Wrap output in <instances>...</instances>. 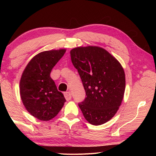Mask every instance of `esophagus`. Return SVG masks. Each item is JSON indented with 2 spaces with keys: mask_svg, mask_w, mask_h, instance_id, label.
<instances>
[{
  "mask_svg": "<svg viewBox=\"0 0 156 156\" xmlns=\"http://www.w3.org/2000/svg\"><path fill=\"white\" fill-rule=\"evenodd\" d=\"M65 99L67 100V101H69V100L72 99V94H71L69 91H67L66 92V93H65Z\"/></svg>",
  "mask_w": 156,
  "mask_h": 156,
  "instance_id": "esophagus-1",
  "label": "esophagus"
}]
</instances>
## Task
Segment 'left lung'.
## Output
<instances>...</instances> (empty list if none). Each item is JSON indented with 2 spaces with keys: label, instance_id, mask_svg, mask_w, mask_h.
Segmentation results:
<instances>
[{
  "label": "left lung",
  "instance_id": "8db88e82",
  "mask_svg": "<svg viewBox=\"0 0 156 156\" xmlns=\"http://www.w3.org/2000/svg\"><path fill=\"white\" fill-rule=\"evenodd\" d=\"M70 54L86 92L85 100L78 105L84 118L93 125L106 123L117 113L123 100V67L109 52L98 46L76 47Z\"/></svg>",
  "mask_w": 156,
  "mask_h": 156
}]
</instances>
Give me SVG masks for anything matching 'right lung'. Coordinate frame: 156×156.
Returning a JSON list of instances; mask_svg holds the SVG:
<instances>
[{"instance_id": "obj_1", "label": "right lung", "mask_w": 156, "mask_h": 156, "mask_svg": "<svg viewBox=\"0 0 156 156\" xmlns=\"http://www.w3.org/2000/svg\"><path fill=\"white\" fill-rule=\"evenodd\" d=\"M66 51L65 49L41 52L26 66L20 80V95L25 109L42 121L56 116L66 100L50 77L51 69Z\"/></svg>"}]
</instances>
